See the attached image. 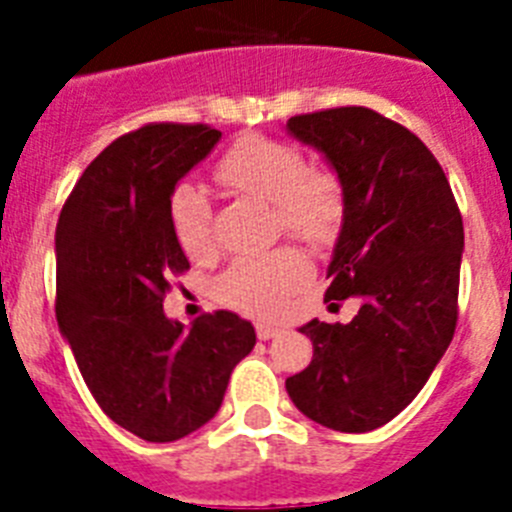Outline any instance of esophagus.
<instances>
[{
  "instance_id": "1",
  "label": "esophagus",
  "mask_w": 512,
  "mask_h": 512,
  "mask_svg": "<svg viewBox=\"0 0 512 512\" xmlns=\"http://www.w3.org/2000/svg\"><path fill=\"white\" fill-rule=\"evenodd\" d=\"M279 333H282V328H277V325H269V323L256 325V336H259L261 341H271V338H277Z\"/></svg>"
}]
</instances>
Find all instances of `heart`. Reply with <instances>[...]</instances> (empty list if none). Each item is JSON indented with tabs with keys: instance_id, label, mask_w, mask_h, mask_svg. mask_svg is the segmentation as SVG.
Masks as SVG:
<instances>
[{
	"instance_id": "b5f03b06",
	"label": "heart",
	"mask_w": 512,
	"mask_h": 512,
	"mask_svg": "<svg viewBox=\"0 0 512 512\" xmlns=\"http://www.w3.org/2000/svg\"><path fill=\"white\" fill-rule=\"evenodd\" d=\"M217 182L238 194L274 205L284 233L323 246L333 241L346 210V194L336 174L307 169L305 156L279 140L246 135L215 166ZM169 223L189 259L215 248L210 197L197 184H179L169 197ZM310 266L295 248L246 253L217 277V297L228 307L256 318H271L289 295L305 284Z\"/></svg>"
}]
</instances>
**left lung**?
<instances>
[{
  "label": "left lung",
  "mask_w": 512,
  "mask_h": 512,
  "mask_svg": "<svg viewBox=\"0 0 512 512\" xmlns=\"http://www.w3.org/2000/svg\"><path fill=\"white\" fill-rule=\"evenodd\" d=\"M287 133L323 153L346 194L325 300L361 302L351 323L302 325L312 361L287 392L325 428L374 431L415 400L454 338L459 207L423 140L379 112L297 115Z\"/></svg>",
  "instance_id": "8db88e82"
}]
</instances>
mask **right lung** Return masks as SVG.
I'll use <instances>...</instances> for the list:
<instances>
[{
	"label": "right lung",
	"mask_w": 512,
	"mask_h": 512,
	"mask_svg": "<svg viewBox=\"0 0 512 512\" xmlns=\"http://www.w3.org/2000/svg\"><path fill=\"white\" fill-rule=\"evenodd\" d=\"M223 133L146 125L104 148L56 228V318L99 408L143 441H179L220 410L256 330L217 310L184 328L166 318L169 277L189 269L169 197Z\"/></svg>",
	"instance_id": "add662e5"
}]
</instances>
